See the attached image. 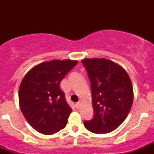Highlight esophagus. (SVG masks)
<instances>
[{"label":"esophagus","instance_id":"1","mask_svg":"<svg viewBox=\"0 0 154 154\" xmlns=\"http://www.w3.org/2000/svg\"><path fill=\"white\" fill-rule=\"evenodd\" d=\"M75 106H76V108L79 109L80 107H81V106H82V103H81V102H78V103H76Z\"/></svg>","mask_w":154,"mask_h":154}]
</instances>
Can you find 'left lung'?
Segmentation results:
<instances>
[{
    "label": "left lung",
    "mask_w": 154,
    "mask_h": 154,
    "mask_svg": "<svg viewBox=\"0 0 154 154\" xmlns=\"http://www.w3.org/2000/svg\"><path fill=\"white\" fill-rule=\"evenodd\" d=\"M92 89L93 119L84 126L94 133L113 131L127 117L133 102L130 76L120 65L106 58H84Z\"/></svg>",
    "instance_id": "1"
}]
</instances>
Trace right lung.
<instances>
[{
    "mask_svg": "<svg viewBox=\"0 0 154 154\" xmlns=\"http://www.w3.org/2000/svg\"><path fill=\"white\" fill-rule=\"evenodd\" d=\"M77 63L70 59L42 62L23 78L19 105L24 118L36 131L51 135L65 127L72 109L60 89V82Z\"/></svg>",
    "mask_w": 154,
    "mask_h": 154,
    "instance_id": "right-lung-1",
    "label": "right lung"
}]
</instances>
